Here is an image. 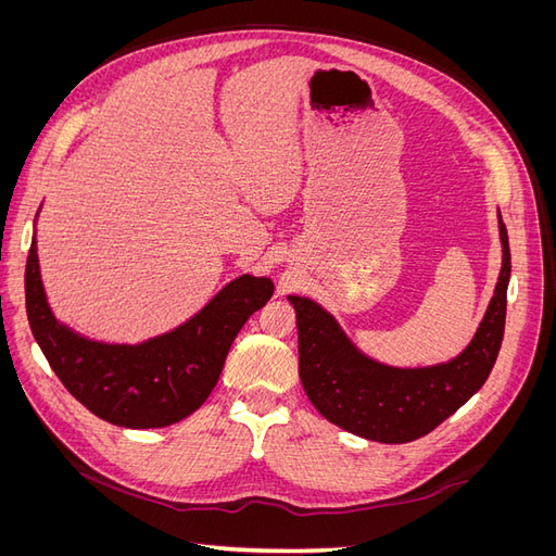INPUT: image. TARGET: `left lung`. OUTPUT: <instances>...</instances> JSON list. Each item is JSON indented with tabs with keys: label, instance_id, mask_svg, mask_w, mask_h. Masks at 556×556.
<instances>
[{
	"label": "left lung",
	"instance_id": "1",
	"mask_svg": "<svg viewBox=\"0 0 556 556\" xmlns=\"http://www.w3.org/2000/svg\"><path fill=\"white\" fill-rule=\"evenodd\" d=\"M501 271L494 296L457 357L429 366H390L368 357L327 308L290 294L299 331V378L317 413L366 441L410 443L457 413L490 378L506 329L508 229L498 213Z\"/></svg>",
	"mask_w": 556,
	"mask_h": 556
}]
</instances>
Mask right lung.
<instances>
[{
    "instance_id": "obj_1",
    "label": "right lung",
    "mask_w": 556,
    "mask_h": 556,
    "mask_svg": "<svg viewBox=\"0 0 556 556\" xmlns=\"http://www.w3.org/2000/svg\"><path fill=\"white\" fill-rule=\"evenodd\" d=\"M271 294V278L243 274L176 329L134 345L106 343L66 327L50 308L37 231L25 268L27 319L50 368L90 413L125 429L169 427L199 410L223 374L233 339Z\"/></svg>"
}]
</instances>
